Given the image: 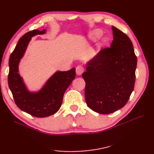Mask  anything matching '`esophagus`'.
<instances>
[{
  "mask_svg": "<svg viewBox=\"0 0 154 154\" xmlns=\"http://www.w3.org/2000/svg\"><path fill=\"white\" fill-rule=\"evenodd\" d=\"M84 72V68H83L82 66H78L76 67V74L78 76L82 75V74Z\"/></svg>",
  "mask_w": 154,
  "mask_h": 154,
  "instance_id": "esophagus-1",
  "label": "esophagus"
}]
</instances>
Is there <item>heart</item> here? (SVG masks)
I'll list each match as a JSON object with an SVG mask.
<instances>
[{"instance_id":"obj_1","label":"heart","mask_w":154,"mask_h":154,"mask_svg":"<svg viewBox=\"0 0 154 154\" xmlns=\"http://www.w3.org/2000/svg\"><path fill=\"white\" fill-rule=\"evenodd\" d=\"M103 35V31H102L101 29H96L92 31L89 35H88V37H89V38L92 41H96L98 39H100L101 36ZM104 42H106V40H103Z\"/></svg>"}]
</instances>
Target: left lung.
Returning <instances> with one entry per match:
<instances>
[{
  "label": "left lung",
  "instance_id": "1",
  "mask_svg": "<svg viewBox=\"0 0 154 154\" xmlns=\"http://www.w3.org/2000/svg\"><path fill=\"white\" fill-rule=\"evenodd\" d=\"M110 48L101 50L82 74L86 103L101 114L112 113L127 103L134 90L137 57L128 36L114 26Z\"/></svg>",
  "mask_w": 154,
  "mask_h": 154
}]
</instances>
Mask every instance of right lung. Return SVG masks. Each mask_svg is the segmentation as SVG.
<instances>
[{"label":"right lung","instance_id":"obj_1","mask_svg":"<svg viewBox=\"0 0 154 154\" xmlns=\"http://www.w3.org/2000/svg\"><path fill=\"white\" fill-rule=\"evenodd\" d=\"M45 32L46 29H34L23 35L9 60L8 85L15 103L22 111L37 118H45L57 112L62 105L65 92L76 76L74 67L67 71H57L38 91L31 92L27 88L18 66L31 37Z\"/></svg>","mask_w":154,"mask_h":154}]
</instances>
